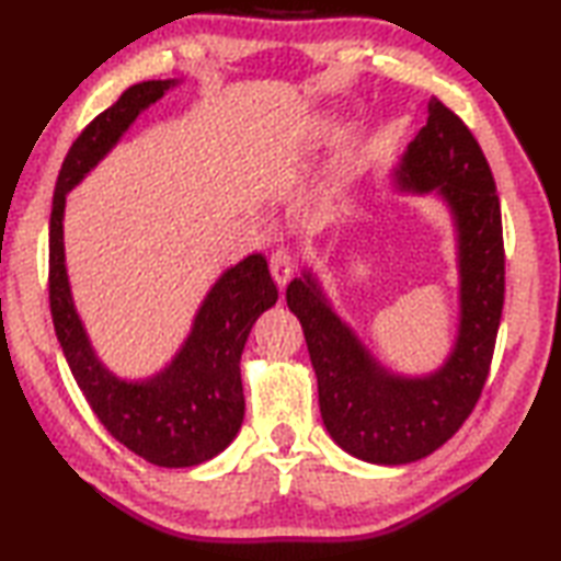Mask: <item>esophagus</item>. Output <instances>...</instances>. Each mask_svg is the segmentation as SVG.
I'll list each match as a JSON object with an SVG mask.
<instances>
[{"label": "esophagus", "instance_id": "obj_1", "mask_svg": "<svg viewBox=\"0 0 561 561\" xmlns=\"http://www.w3.org/2000/svg\"><path fill=\"white\" fill-rule=\"evenodd\" d=\"M270 270H272L274 282H277L279 289L284 291V287L294 279V274L299 267H296V257L289 253V250H277L270 260Z\"/></svg>", "mask_w": 561, "mask_h": 561}]
</instances>
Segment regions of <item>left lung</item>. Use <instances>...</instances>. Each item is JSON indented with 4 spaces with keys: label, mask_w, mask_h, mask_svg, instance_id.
Wrapping results in <instances>:
<instances>
[{
    "label": "left lung",
    "mask_w": 561,
    "mask_h": 561,
    "mask_svg": "<svg viewBox=\"0 0 561 561\" xmlns=\"http://www.w3.org/2000/svg\"><path fill=\"white\" fill-rule=\"evenodd\" d=\"M400 193L436 195L458 236L460 318L444 366L398 376L380 366L332 311L311 270L287 287L318 378V402L332 440L376 465H404L440 448L468 420L490 374L504 308L502 207L478 139L438 99L396 171Z\"/></svg>",
    "instance_id": "obj_1"
}]
</instances>
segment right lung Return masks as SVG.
<instances>
[{
    "label": "right lung",
    "instance_id": "right-lung-1",
    "mask_svg": "<svg viewBox=\"0 0 561 561\" xmlns=\"http://www.w3.org/2000/svg\"><path fill=\"white\" fill-rule=\"evenodd\" d=\"M173 87L175 79L129 87L67 151L50 214V311L71 376L111 436L159 468H193L219 456L243 424L241 354L250 328L279 296L267 260L255 253L226 270L171 364L145 380H125L101 364L83 330L69 289L62 231L69 190L121 141L141 111Z\"/></svg>",
    "mask_w": 561,
    "mask_h": 561
}]
</instances>
